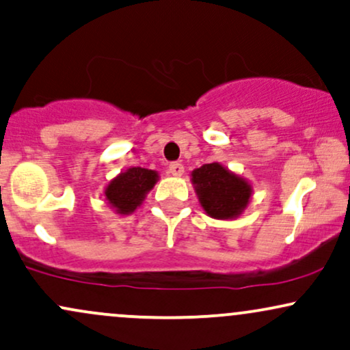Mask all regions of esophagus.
<instances>
[{"mask_svg":"<svg viewBox=\"0 0 350 350\" xmlns=\"http://www.w3.org/2000/svg\"><path fill=\"white\" fill-rule=\"evenodd\" d=\"M170 172L172 176H183L184 174V166L180 163H171L170 164Z\"/></svg>","mask_w":350,"mask_h":350,"instance_id":"34e87169","label":"esophagus"}]
</instances>
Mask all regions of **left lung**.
I'll return each mask as SVG.
<instances>
[{
	"mask_svg": "<svg viewBox=\"0 0 350 350\" xmlns=\"http://www.w3.org/2000/svg\"><path fill=\"white\" fill-rule=\"evenodd\" d=\"M192 184L204 211L220 220L242 214L252 196L250 184L219 163L204 164L192 171Z\"/></svg>",
	"mask_w": 350,
	"mask_h": 350,
	"instance_id": "1",
	"label": "left lung"
}]
</instances>
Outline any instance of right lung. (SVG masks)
Segmentation results:
<instances>
[{"instance_id": "right-lung-1", "label": "right lung", "mask_w": 350, "mask_h": 350, "mask_svg": "<svg viewBox=\"0 0 350 350\" xmlns=\"http://www.w3.org/2000/svg\"><path fill=\"white\" fill-rule=\"evenodd\" d=\"M158 172L144 167H130L111 180L105 189V199L116 214L128 215L142 206L148 192L154 187Z\"/></svg>"}]
</instances>
